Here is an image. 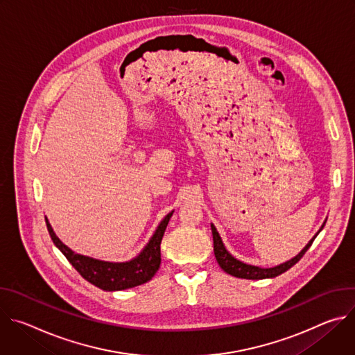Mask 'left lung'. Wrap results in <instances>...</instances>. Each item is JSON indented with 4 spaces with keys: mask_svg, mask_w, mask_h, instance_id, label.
Returning a JSON list of instances; mask_svg holds the SVG:
<instances>
[{
    "mask_svg": "<svg viewBox=\"0 0 355 355\" xmlns=\"http://www.w3.org/2000/svg\"><path fill=\"white\" fill-rule=\"evenodd\" d=\"M326 225V220L323 222L322 227L319 229V232L309 240V243L303 247L300 250V252H297V254L282 263V264H278L275 267H270V268H263V267H259V266H251V264H247V263H243L240 260H237L236 257H233L230 252L227 251V248L225 247L223 241H222V237L220 234L218 233L216 227L214 223H211V229H212V236H214V251H215V257H216V261L218 264L220 266V268L233 275V277H237V278H244V279H266V278H275L278 275H281L282 272L288 271L291 267H293L302 257L305 252L308 251V248L312 245L313 240L316 239V236L322 232V229Z\"/></svg>",
    "mask_w": 355,
    "mask_h": 355,
    "instance_id": "8db88e82",
    "label": "left lung"
}]
</instances>
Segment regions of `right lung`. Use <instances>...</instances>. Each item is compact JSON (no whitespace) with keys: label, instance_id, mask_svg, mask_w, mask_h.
<instances>
[{"label":"right lung","instance_id":"right-lung-1","mask_svg":"<svg viewBox=\"0 0 355 355\" xmlns=\"http://www.w3.org/2000/svg\"><path fill=\"white\" fill-rule=\"evenodd\" d=\"M174 211H171L157 226L153 236L150 237L148 243L139 254L125 263H112V261H103L96 260L88 256L77 254L70 247H67L55 233L53 227L50 226L47 218L46 226L49 230L50 237H52L55 245L63 252L70 264L80 272V275L91 282L92 285L98 286L103 291L114 292V291H123L130 289L139 285L148 282L155 274L159 271L162 264V252L160 244L164 236L166 227L173 216Z\"/></svg>","mask_w":355,"mask_h":355}]
</instances>
